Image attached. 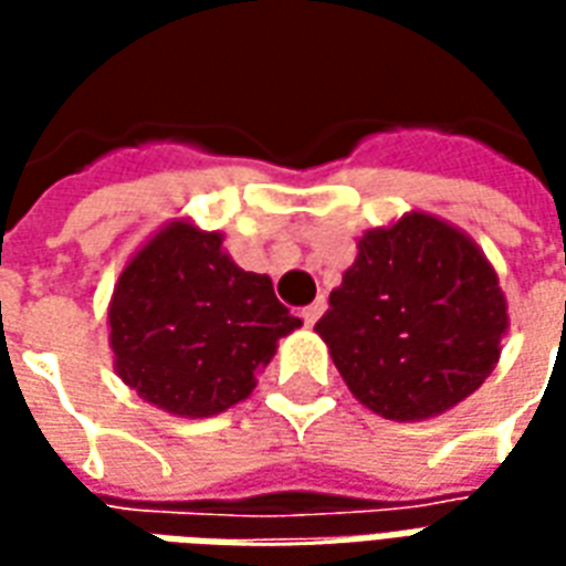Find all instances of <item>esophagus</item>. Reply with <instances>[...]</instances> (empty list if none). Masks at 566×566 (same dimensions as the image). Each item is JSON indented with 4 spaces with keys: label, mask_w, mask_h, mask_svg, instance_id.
Returning a JSON list of instances; mask_svg holds the SVG:
<instances>
[{
    "label": "esophagus",
    "mask_w": 566,
    "mask_h": 566,
    "mask_svg": "<svg viewBox=\"0 0 566 566\" xmlns=\"http://www.w3.org/2000/svg\"><path fill=\"white\" fill-rule=\"evenodd\" d=\"M324 308H327V303H324V300H315V303H308L300 315H303V321H306L308 327H315L321 321V315H324Z\"/></svg>",
    "instance_id": "obj_1"
}]
</instances>
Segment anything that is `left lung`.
I'll list each match as a JSON object with an SVG mask.
<instances>
[{
    "label": "left lung",
    "mask_w": 566,
    "mask_h": 566,
    "mask_svg": "<svg viewBox=\"0 0 566 566\" xmlns=\"http://www.w3.org/2000/svg\"><path fill=\"white\" fill-rule=\"evenodd\" d=\"M510 306L485 251L430 211H406L357 239L355 263L315 324L369 412L424 421L494 373Z\"/></svg>",
    "instance_id": "8db88e82"
}]
</instances>
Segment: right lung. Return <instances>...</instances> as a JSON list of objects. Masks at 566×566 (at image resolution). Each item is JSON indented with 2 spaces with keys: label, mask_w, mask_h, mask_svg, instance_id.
I'll list each match as a JSON object with an SVG mask.
<instances>
[{
  "label": "right lung",
  "mask_w": 566,
  "mask_h": 566,
  "mask_svg": "<svg viewBox=\"0 0 566 566\" xmlns=\"http://www.w3.org/2000/svg\"><path fill=\"white\" fill-rule=\"evenodd\" d=\"M303 327L270 275L245 272L221 230L172 218L142 242L108 300L115 373L175 418H211L258 388L279 339Z\"/></svg>",
  "instance_id": "1"
}]
</instances>
